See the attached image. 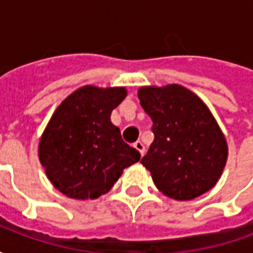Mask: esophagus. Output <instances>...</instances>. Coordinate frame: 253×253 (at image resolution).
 <instances>
[{"label": "esophagus", "instance_id": "obj_1", "mask_svg": "<svg viewBox=\"0 0 253 253\" xmlns=\"http://www.w3.org/2000/svg\"><path fill=\"white\" fill-rule=\"evenodd\" d=\"M134 148L137 149L138 152H139V153L143 156V153H145V146H143V143L141 142V141H137V142H134Z\"/></svg>", "mask_w": 253, "mask_h": 253}]
</instances>
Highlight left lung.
<instances>
[{
	"mask_svg": "<svg viewBox=\"0 0 253 253\" xmlns=\"http://www.w3.org/2000/svg\"><path fill=\"white\" fill-rule=\"evenodd\" d=\"M152 118L154 141L141 160L156 187L176 201H190L215 186L228 145L205 103L180 85L138 90Z\"/></svg>",
	"mask_w": 253,
	"mask_h": 253,
	"instance_id": "left-lung-1",
	"label": "left lung"
}]
</instances>
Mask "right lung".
Segmentation results:
<instances>
[{"instance_id": "1", "label": "right lung", "mask_w": 253, "mask_h": 253, "mask_svg": "<svg viewBox=\"0 0 253 253\" xmlns=\"http://www.w3.org/2000/svg\"><path fill=\"white\" fill-rule=\"evenodd\" d=\"M126 94L125 88L83 86L63 100L47 125L39 159L54 187L69 198H99L141 159L111 123V112Z\"/></svg>"}]
</instances>
